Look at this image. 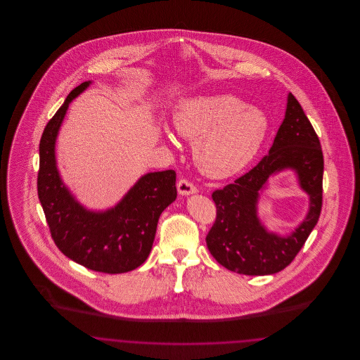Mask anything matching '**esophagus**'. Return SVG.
Here are the masks:
<instances>
[{
    "mask_svg": "<svg viewBox=\"0 0 360 360\" xmlns=\"http://www.w3.org/2000/svg\"><path fill=\"white\" fill-rule=\"evenodd\" d=\"M176 188H178V193L181 195H190V194L197 193V188L188 179H179V182L176 184Z\"/></svg>",
    "mask_w": 360,
    "mask_h": 360,
    "instance_id": "1",
    "label": "esophagus"
}]
</instances>
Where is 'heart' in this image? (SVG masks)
I'll return each instance as SVG.
<instances>
[{
  "mask_svg": "<svg viewBox=\"0 0 360 360\" xmlns=\"http://www.w3.org/2000/svg\"><path fill=\"white\" fill-rule=\"evenodd\" d=\"M174 127L193 143L201 172L228 178L244 170L260 151L270 131L267 115L231 94L188 98L174 113Z\"/></svg>",
  "mask_w": 360,
  "mask_h": 360,
  "instance_id": "heart-1",
  "label": "heart"
}]
</instances>
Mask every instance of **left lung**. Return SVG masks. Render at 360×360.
Here are the masks:
<instances>
[{
  "label": "left lung",
  "mask_w": 360,
  "mask_h": 360,
  "mask_svg": "<svg viewBox=\"0 0 360 360\" xmlns=\"http://www.w3.org/2000/svg\"><path fill=\"white\" fill-rule=\"evenodd\" d=\"M297 174L309 195L306 220L289 237L266 231L257 217L259 191L268 178L283 169ZM324 158L321 144L302 106L289 93L282 121L269 154L233 184L214 190L217 216L206 236V245L225 269L244 275L282 271L297 257L319 221L323 206Z\"/></svg>",
  "instance_id": "left-lung-1"
}]
</instances>
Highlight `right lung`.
<instances>
[{
  "instance_id": "add662e5",
  "label": "right lung",
  "mask_w": 360,
  "mask_h": 360,
  "mask_svg": "<svg viewBox=\"0 0 360 360\" xmlns=\"http://www.w3.org/2000/svg\"><path fill=\"white\" fill-rule=\"evenodd\" d=\"M91 82L71 90L44 128L39 144L37 195L56 247L89 270L121 274L150 255L158 220L176 198L175 172L143 175L120 202L105 212L89 210L65 186L55 158V143L69 105Z\"/></svg>"
}]
</instances>
